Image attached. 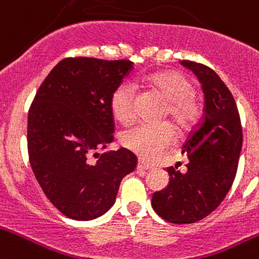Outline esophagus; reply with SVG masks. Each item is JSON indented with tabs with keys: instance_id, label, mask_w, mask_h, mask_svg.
Returning a JSON list of instances; mask_svg holds the SVG:
<instances>
[{
	"instance_id": "34e87169",
	"label": "esophagus",
	"mask_w": 259,
	"mask_h": 259,
	"mask_svg": "<svg viewBox=\"0 0 259 259\" xmlns=\"http://www.w3.org/2000/svg\"><path fill=\"white\" fill-rule=\"evenodd\" d=\"M137 168L138 169H143V170H149V169H152V165H149V164H147V163H144V162H138V165H137Z\"/></svg>"
}]
</instances>
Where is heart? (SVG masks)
<instances>
[{
  "mask_svg": "<svg viewBox=\"0 0 259 259\" xmlns=\"http://www.w3.org/2000/svg\"><path fill=\"white\" fill-rule=\"evenodd\" d=\"M152 91L167 100L165 115L181 133L192 129L202 115V104L195 94V86L180 72H160L143 79ZM110 109L121 124L135 117V89L130 83L119 84L110 97ZM176 142L175 129L169 124L138 125L122 133L121 143L145 160H153L169 149Z\"/></svg>",
  "mask_w": 259,
  "mask_h": 259,
  "instance_id": "heart-1",
  "label": "heart"
}]
</instances>
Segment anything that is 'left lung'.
Segmentation results:
<instances>
[{
  "label": "left lung",
  "mask_w": 259,
  "mask_h": 259,
  "mask_svg": "<svg viewBox=\"0 0 259 259\" xmlns=\"http://www.w3.org/2000/svg\"><path fill=\"white\" fill-rule=\"evenodd\" d=\"M196 74L205 96L204 116L182 147L187 170L168 168L169 185L153 193L152 206L172 224H192L211 214L229 192L243 134L237 104L220 77L205 64L181 60Z\"/></svg>",
  "instance_id": "left-lung-1"
}]
</instances>
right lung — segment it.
<instances>
[{"instance_id": "right-lung-1", "label": "right lung", "mask_w": 259, "mask_h": 259, "mask_svg": "<svg viewBox=\"0 0 259 259\" xmlns=\"http://www.w3.org/2000/svg\"><path fill=\"white\" fill-rule=\"evenodd\" d=\"M133 64L126 59L64 58L40 84L30 106V164L45 196L67 218L104 215L114 205L122 178L137 167L135 154L125 148L96 153L114 139L110 97Z\"/></svg>"}]
</instances>
